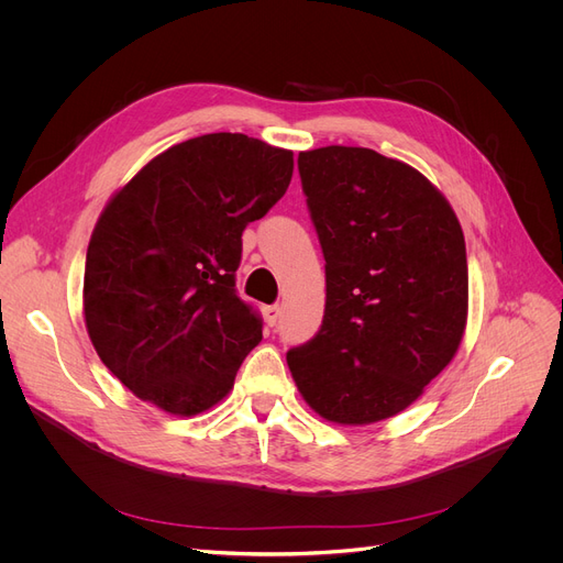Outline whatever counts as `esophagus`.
Listing matches in <instances>:
<instances>
[{"label":"esophagus","mask_w":563,"mask_h":563,"mask_svg":"<svg viewBox=\"0 0 563 563\" xmlns=\"http://www.w3.org/2000/svg\"><path fill=\"white\" fill-rule=\"evenodd\" d=\"M264 319H266V323H269V327H276L278 319H280V308L278 306H266L264 308Z\"/></svg>","instance_id":"obj_1"}]
</instances>
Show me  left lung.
Wrapping results in <instances>:
<instances>
[{
    "label": "left lung",
    "instance_id": "8db88e82",
    "mask_svg": "<svg viewBox=\"0 0 563 563\" xmlns=\"http://www.w3.org/2000/svg\"><path fill=\"white\" fill-rule=\"evenodd\" d=\"M327 260L319 333L287 351L306 404L327 422L395 418L445 369L467 323V257L450 200L369 147L299 153Z\"/></svg>",
    "mask_w": 563,
    "mask_h": 563
}]
</instances>
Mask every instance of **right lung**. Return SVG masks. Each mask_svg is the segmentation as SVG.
<instances>
[{
  "label": "right lung",
  "mask_w": 563,
  "mask_h": 563,
  "mask_svg": "<svg viewBox=\"0 0 563 563\" xmlns=\"http://www.w3.org/2000/svg\"><path fill=\"white\" fill-rule=\"evenodd\" d=\"M291 173V151L217 132L170 145L109 198L86 251L84 323L134 397L180 418L228 397L262 340L234 291L242 232Z\"/></svg>",
  "instance_id": "1"
}]
</instances>
